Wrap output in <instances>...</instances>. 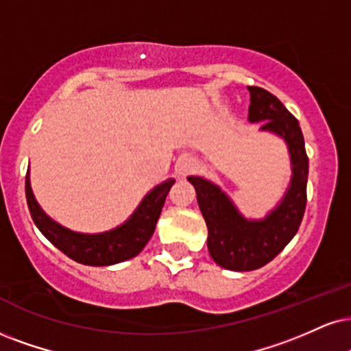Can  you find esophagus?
Listing matches in <instances>:
<instances>
[{
	"mask_svg": "<svg viewBox=\"0 0 351 351\" xmlns=\"http://www.w3.org/2000/svg\"><path fill=\"white\" fill-rule=\"evenodd\" d=\"M198 169V162L195 159L192 158H182L177 164V171H179L180 176H189V174H193Z\"/></svg>",
	"mask_w": 351,
	"mask_h": 351,
	"instance_id": "1",
	"label": "esophagus"
}]
</instances>
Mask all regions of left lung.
I'll return each instance as SVG.
<instances>
[{"label": "left lung", "mask_w": 351, "mask_h": 351, "mask_svg": "<svg viewBox=\"0 0 351 351\" xmlns=\"http://www.w3.org/2000/svg\"><path fill=\"white\" fill-rule=\"evenodd\" d=\"M247 89L250 122H263L262 130L274 132L288 143L293 179L283 202L263 221H247L216 185L202 177H189L208 226L210 255L218 265L236 271L257 270L274 261L300 229L308 202L309 159L300 122L271 93L257 86Z\"/></svg>", "instance_id": "8db88e82"}]
</instances>
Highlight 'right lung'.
<instances>
[{"mask_svg":"<svg viewBox=\"0 0 351 351\" xmlns=\"http://www.w3.org/2000/svg\"><path fill=\"white\" fill-rule=\"evenodd\" d=\"M172 185L174 180L169 179L151 190L123 226L104 234H77L51 221L34 198L29 172L25 174V198L36 226L56 249L84 265L101 267L128 261L141 252L153 236L156 223Z\"/></svg>","mask_w":351,"mask_h":351,"instance_id":"1","label":"right lung"}]
</instances>
